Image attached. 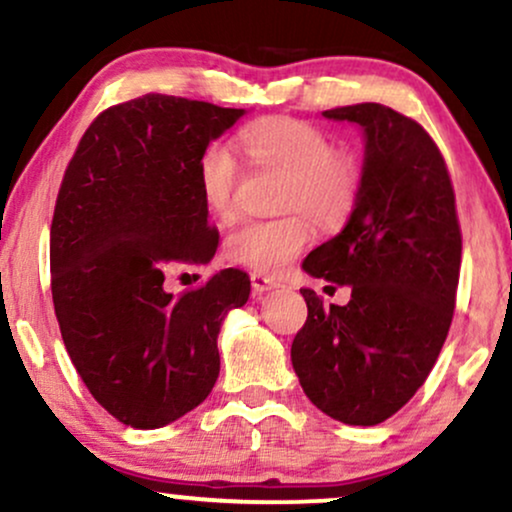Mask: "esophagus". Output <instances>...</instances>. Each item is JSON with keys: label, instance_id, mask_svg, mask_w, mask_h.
I'll return each instance as SVG.
<instances>
[{"label": "esophagus", "instance_id": "1", "mask_svg": "<svg viewBox=\"0 0 512 512\" xmlns=\"http://www.w3.org/2000/svg\"><path fill=\"white\" fill-rule=\"evenodd\" d=\"M250 281H252V291H255L257 295L272 291V288L279 286V281L272 279V276H267V274H260V272L250 274Z\"/></svg>", "mask_w": 512, "mask_h": 512}]
</instances>
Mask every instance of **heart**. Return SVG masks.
I'll use <instances>...</instances> for the list:
<instances>
[{"mask_svg": "<svg viewBox=\"0 0 512 512\" xmlns=\"http://www.w3.org/2000/svg\"><path fill=\"white\" fill-rule=\"evenodd\" d=\"M240 145L255 166L283 174L279 209L283 217L243 221L226 236V257L260 274L281 272L312 240V222L336 229L346 221L362 193V164L355 152L334 147L315 123L293 116H267L240 133ZM202 202L214 217L238 214L240 164L219 140L202 147L195 164Z\"/></svg>", "mask_w": 512, "mask_h": 512, "instance_id": "1", "label": "heart"}]
</instances>
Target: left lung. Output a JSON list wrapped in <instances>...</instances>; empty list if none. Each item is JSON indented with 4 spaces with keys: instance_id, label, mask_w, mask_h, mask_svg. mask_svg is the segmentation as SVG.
<instances>
[{
    "instance_id": "obj_1",
    "label": "left lung",
    "mask_w": 512,
    "mask_h": 512,
    "mask_svg": "<svg viewBox=\"0 0 512 512\" xmlns=\"http://www.w3.org/2000/svg\"><path fill=\"white\" fill-rule=\"evenodd\" d=\"M365 131L362 193L346 229L312 250L307 274L350 286L348 305L303 288L293 338L300 386L338 422L389 420L427 381L453 322L463 257L448 166L424 128L377 102L324 112Z\"/></svg>"
}]
</instances>
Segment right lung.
<instances>
[{"label":"right lung","instance_id":"right-lung-1","mask_svg":"<svg viewBox=\"0 0 512 512\" xmlns=\"http://www.w3.org/2000/svg\"><path fill=\"white\" fill-rule=\"evenodd\" d=\"M243 114L150 92L104 109L64 171L49 229L54 312L92 398L128 427H164L209 396L221 322L248 303L240 269L164 291L166 274L217 252L195 164Z\"/></svg>","mask_w":512,"mask_h":512}]
</instances>
